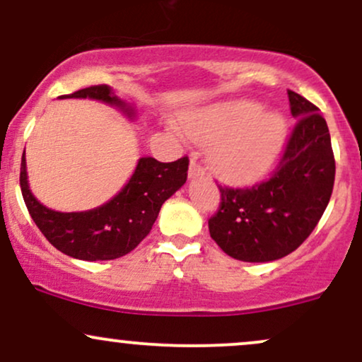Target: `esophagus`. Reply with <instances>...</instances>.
Segmentation results:
<instances>
[{
  "label": "esophagus",
  "mask_w": 362,
  "mask_h": 362,
  "mask_svg": "<svg viewBox=\"0 0 362 362\" xmlns=\"http://www.w3.org/2000/svg\"><path fill=\"white\" fill-rule=\"evenodd\" d=\"M188 174H189V177H198V176H203V174H205V168L198 163L197 156H191Z\"/></svg>",
  "instance_id": "obj_1"
}]
</instances>
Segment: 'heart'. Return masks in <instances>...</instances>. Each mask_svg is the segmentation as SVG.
<instances>
[{"label": "heart", "instance_id": "b5f03b06", "mask_svg": "<svg viewBox=\"0 0 362 362\" xmlns=\"http://www.w3.org/2000/svg\"><path fill=\"white\" fill-rule=\"evenodd\" d=\"M185 134L210 144L216 173L233 185H252L276 163L286 137V120L276 112H262L254 101H230L181 115Z\"/></svg>", "mask_w": 362, "mask_h": 362}]
</instances>
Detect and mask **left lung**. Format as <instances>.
<instances>
[{
  "mask_svg": "<svg viewBox=\"0 0 362 362\" xmlns=\"http://www.w3.org/2000/svg\"><path fill=\"white\" fill-rule=\"evenodd\" d=\"M296 118L269 180L252 188H220L210 235L225 254L245 262H269L307 240L332 197L335 159L329 127L307 98L288 89Z\"/></svg>",
  "mask_w": 362,
  "mask_h": 362,
  "instance_id": "obj_1",
  "label": "left lung"
}]
</instances>
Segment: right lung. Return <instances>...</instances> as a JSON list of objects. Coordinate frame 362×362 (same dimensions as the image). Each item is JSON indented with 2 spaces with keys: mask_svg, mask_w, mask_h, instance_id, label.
I'll list each match as a JSON object with an SVG mask.
<instances>
[{
  "mask_svg": "<svg viewBox=\"0 0 362 362\" xmlns=\"http://www.w3.org/2000/svg\"><path fill=\"white\" fill-rule=\"evenodd\" d=\"M61 98H91L122 108L129 117L134 110L112 93L106 84L89 86ZM188 157L159 163L140 157L134 174L117 197L88 211L62 214L42 205L27 181V163L21 156L20 188L28 214L45 239L66 256L83 261H110L129 254L151 232L160 206L181 188L188 177Z\"/></svg>",
  "mask_w": 362,
  "mask_h": 362,
  "instance_id": "add662e5",
  "label": "right lung"
}]
</instances>
